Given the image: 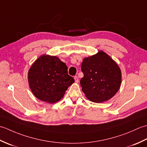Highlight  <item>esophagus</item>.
<instances>
[{
	"mask_svg": "<svg viewBox=\"0 0 147 147\" xmlns=\"http://www.w3.org/2000/svg\"><path fill=\"white\" fill-rule=\"evenodd\" d=\"M74 81H75V83H78L79 82V80H78V76H74Z\"/></svg>",
	"mask_w": 147,
	"mask_h": 147,
	"instance_id": "obj_1",
	"label": "esophagus"
}]
</instances>
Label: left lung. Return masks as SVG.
Instances as JSON below:
<instances>
[{"mask_svg": "<svg viewBox=\"0 0 147 147\" xmlns=\"http://www.w3.org/2000/svg\"><path fill=\"white\" fill-rule=\"evenodd\" d=\"M84 76L80 80L83 92L92 102L100 103L113 97L121 84V71L116 62L102 51L84 58Z\"/></svg>", "mask_w": 147, "mask_h": 147, "instance_id": "1", "label": "left lung"}]
</instances>
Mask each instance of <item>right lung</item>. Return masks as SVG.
<instances>
[{"label":"right lung","mask_w":147,"mask_h":147,"mask_svg":"<svg viewBox=\"0 0 147 147\" xmlns=\"http://www.w3.org/2000/svg\"><path fill=\"white\" fill-rule=\"evenodd\" d=\"M30 88L37 98L54 104L60 100L74 80L67 73V67L56 56L43 55L30 68Z\"/></svg>","instance_id":"add662e5"}]
</instances>
